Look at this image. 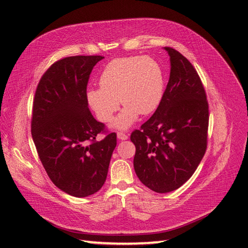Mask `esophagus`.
Returning <instances> with one entry per match:
<instances>
[{
  "instance_id": "1",
  "label": "esophagus",
  "mask_w": 248,
  "mask_h": 248,
  "mask_svg": "<svg viewBox=\"0 0 248 248\" xmlns=\"http://www.w3.org/2000/svg\"><path fill=\"white\" fill-rule=\"evenodd\" d=\"M117 138L120 139V140H126V139L129 138V136L126 135V134H124V132H118L117 133Z\"/></svg>"
}]
</instances>
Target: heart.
Segmentation results:
<instances>
[{
  "mask_svg": "<svg viewBox=\"0 0 248 248\" xmlns=\"http://www.w3.org/2000/svg\"><path fill=\"white\" fill-rule=\"evenodd\" d=\"M100 88L87 90V100L101 123H110L125 106L113 126L125 130L134 124L139 113H153L159 106L164 88L162 70L149 56H130L110 62L99 78Z\"/></svg>",
  "mask_w": 248,
  "mask_h": 248,
  "instance_id": "b5f03b06",
  "label": "heart"
}]
</instances>
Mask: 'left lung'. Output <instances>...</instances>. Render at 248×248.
<instances>
[{
	"label": "left lung",
	"mask_w": 248,
	"mask_h": 248,
	"mask_svg": "<svg viewBox=\"0 0 248 248\" xmlns=\"http://www.w3.org/2000/svg\"><path fill=\"white\" fill-rule=\"evenodd\" d=\"M170 73L159 106L139 130L134 170L143 185L169 193L186 183L198 168L207 147L208 103L196 69L180 52L164 47Z\"/></svg>",
	"instance_id": "left-lung-1"
}]
</instances>
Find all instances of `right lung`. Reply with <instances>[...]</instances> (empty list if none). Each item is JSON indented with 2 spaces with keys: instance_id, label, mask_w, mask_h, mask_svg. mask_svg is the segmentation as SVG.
Returning <instances> with one entry per match:
<instances>
[{
  "instance_id": "add662e5",
  "label": "right lung",
  "mask_w": 248,
  "mask_h": 248,
  "mask_svg": "<svg viewBox=\"0 0 248 248\" xmlns=\"http://www.w3.org/2000/svg\"><path fill=\"white\" fill-rule=\"evenodd\" d=\"M100 55L69 56L52 63L37 85L31 135L49 178L62 192L87 197L106 181L116 133L93 117L87 85ZM107 135L97 142L96 136Z\"/></svg>"
}]
</instances>
